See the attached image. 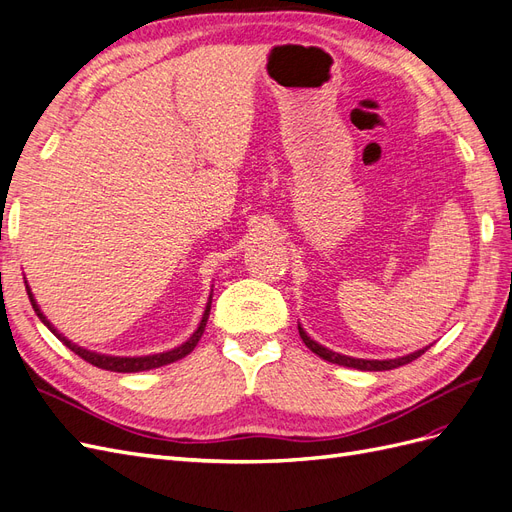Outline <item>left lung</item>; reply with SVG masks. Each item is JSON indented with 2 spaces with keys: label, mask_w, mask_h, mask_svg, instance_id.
Here are the masks:
<instances>
[{
  "label": "left lung",
  "mask_w": 512,
  "mask_h": 512,
  "mask_svg": "<svg viewBox=\"0 0 512 512\" xmlns=\"http://www.w3.org/2000/svg\"><path fill=\"white\" fill-rule=\"evenodd\" d=\"M299 335H301V339H303V344H305L309 350H312L314 354H318L320 359L329 361V363L344 365V367H352V369H361V371H384V369H395V367H401V365H408V363L416 361L421 354H425V350L429 348V346H425V348L416 350V352H412V354L399 356V359H386V361L371 359V361H369V359H354V356L339 354V352H333V350H329V348L320 346L318 342H314V339L309 337V335L301 329V324H299Z\"/></svg>",
  "instance_id": "left-lung-1"
}]
</instances>
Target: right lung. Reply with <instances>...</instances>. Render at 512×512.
<instances>
[{"label": "right lung", "mask_w": 512, "mask_h": 512, "mask_svg": "<svg viewBox=\"0 0 512 512\" xmlns=\"http://www.w3.org/2000/svg\"><path fill=\"white\" fill-rule=\"evenodd\" d=\"M25 288H27L29 301H32V307H34V312L38 314V318H40V320L46 324V327H49V329L61 339V342H64L74 354H79L83 361H87V363H91V365H96V367L106 369V371H119V374H132V371L156 369V367H162V365H168V363H175V361L183 359L185 354H190V352L196 348L198 339L203 337V331H205V327H207V318H209V312H211V297H209V303H207V307H205V314H203V320H200V324H198V329L192 333V337L188 339V342H183L181 346H177V348H173V350L160 352V354H147V356H111V354L91 352V350H85V348H81V346L72 344L70 339H66L64 335H61V333L53 327V324H51L49 320H46V316L40 312V307H38V303H36V299H34L32 290H29L27 282H25Z\"/></svg>", "instance_id": "obj_1"}]
</instances>
